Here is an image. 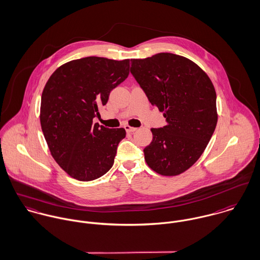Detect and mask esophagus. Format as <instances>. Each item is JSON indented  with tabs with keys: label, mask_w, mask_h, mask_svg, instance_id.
I'll return each mask as SVG.
<instances>
[{
	"label": "esophagus",
	"mask_w": 260,
	"mask_h": 260,
	"mask_svg": "<svg viewBox=\"0 0 260 260\" xmlns=\"http://www.w3.org/2000/svg\"><path fill=\"white\" fill-rule=\"evenodd\" d=\"M124 128L126 131V133H135L138 128L136 127H133V126H129V125H124Z\"/></svg>",
	"instance_id": "esophagus-1"
}]
</instances>
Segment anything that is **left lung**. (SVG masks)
I'll list each match as a JSON object with an SVG mask.
<instances>
[{
	"mask_svg": "<svg viewBox=\"0 0 260 260\" xmlns=\"http://www.w3.org/2000/svg\"><path fill=\"white\" fill-rule=\"evenodd\" d=\"M131 61V73L167 122L151 129L145 159L159 175H180L198 160L215 131L214 85L196 63L180 55L157 53Z\"/></svg>",
	"mask_w": 260,
	"mask_h": 260,
	"instance_id": "obj_1",
	"label": "left lung"
}]
</instances>
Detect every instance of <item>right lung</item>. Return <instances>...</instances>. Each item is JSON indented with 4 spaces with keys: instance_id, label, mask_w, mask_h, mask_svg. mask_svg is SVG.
I'll return each instance as SVG.
<instances>
[{
    "instance_id": "obj_1",
    "label": "right lung",
    "mask_w": 260,
    "mask_h": 260,
    "mask_svg": "<svg viewBox=\"0 0 260 260\" xmlns=\"http://www.w3.org/2000/svg\"><path fill=\"white\" fill-rule=\"evenodd\" d=\"M129 59L85 57L58 67L41 96L40 122L56 162L72 178L88 182L113 165L125 129L93 122L110 91L125 80Z\"/></svg>"
}]
</instances>
